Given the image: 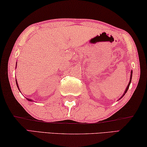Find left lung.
Segmentation results:
<instances>
[{"label":"left lung","instance_id":"left-lung-1","mask_svg":"<svg viewBox=\"0 0 147 147\" xmlns=\"http://www.w3.org/2000/svg\"><path fill=\"white\" fill-rule=\"evenodd\" d=\"M132 71H131V74H130V82H129V84H128V86H127V88H126V90H125V92H124V94L122 96V97L120 98H122V97H123V96H124V94H125L126 93V92H127V90H128V88H129V86H130V82H131V79H132Z\"/></svg>","mask_w":147,"mask_h":147}]
</instances>
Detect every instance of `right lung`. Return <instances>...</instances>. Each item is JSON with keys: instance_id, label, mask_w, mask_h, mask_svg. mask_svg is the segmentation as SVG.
I'll return each mask as SVG.
<instances>
[{"instance_id": "right-lung-1", "label": "right lung", "mask_w": 147, "mask_h": 147, "mask_svg": "<svg viewBox=\"0 0 147 147\" xmlns=\"http://www.w3.org/2000/svg\"><path fill=\"white\" fill-rule=\"evenodd\" d=\"M16 82H17V80H16ZM17 88H18V89L19 90V86H18V84H17ZM19 91H20V90H19ZM27 100H29V101H32V100H31V99H28V98H27Z\"/></svg>"}]
</instances>
